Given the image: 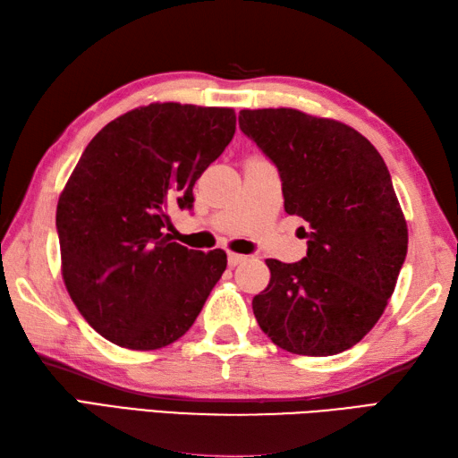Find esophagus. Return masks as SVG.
<instances>
[{
  "mask_svg": "<svg viewBox=\"0 0 458 458\" xmlns=\"http://www.w3.org/2000/svg\"><path fill=\"white\" fill-rule=\"evenodd\" d=\"M246 261V255H240V253H228V265L230 267H236V265Z\"/></svg>",
  "mask_w": 458,
  "mask_h": 458,
  "instance_id": "34e87169",
  "label": "esophagus"
}]
</instances>
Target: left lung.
Masks as SVG:
<instances>
[{"label": "left lung", "mask_w": 458, "mask_h": 458, "mask_svg": "<svg viewBox=\"0 0 458 458\" xmlns=\"http://www.w3.org/2000/svg\"><path fill=\"white\" fill-rule=\"evenodd\" d=\"M238 121L277 167L284 210L310 226L306 258L265 261L271 281L253 296L255 320L291 353H342L378 322L406 261L385 159L351 126L296 109H246Z\"/></svg>", "instance_id": "8db88e82"}]
</instances>
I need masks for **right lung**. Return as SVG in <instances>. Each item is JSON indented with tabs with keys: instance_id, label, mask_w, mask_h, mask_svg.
<instances>
[{
	"instance_id": "1",
	"label": "right lung",
	"mask_w": 458,
	"mask_h": 458,
	"mask_svg": "<svg viewBox=\"0 0 458 458\" xmlns=\"http://www.w3.org/2000/svg\"><path fill=\"white\" fill-rule=\"evenodd\" d=\"M236 132V113L152 103L95 134L56 208L62 275L88 324L114 345L150 351L193 326L226 253L172 242L169 210L193 208L200 174Z\"/></svg>"
}]
</instances>
